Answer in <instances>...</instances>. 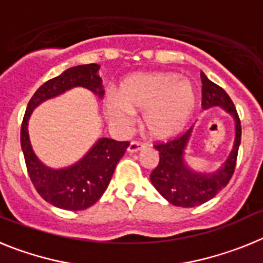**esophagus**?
<instances>
[{"instance_id":"obj_1","label":"esophagus","mask_w":263,"mask_h":263,"mask_svg":"<svg viewBox=\"0 0 263 263\" xmlns=\"http://www.w3.org/2000/svg\"><path fill=\"white\" fill-rule=\"evenodd\" d=\"M145 147H146L145 143L137 142V141H132V142L129 143V146H127V153L133 154V153H138L139 150H142V148Z\"/></svg>"}]
</instances>
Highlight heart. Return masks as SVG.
I'll return each mask as SVG.
<instances>
[{
	"label": "heart",
	"mask_w": 263,
	"mask_h": 263,
	"mask_svg": "<svg viewBox=\"0 0 263 263\" xmlns=\"http://www.w3.org/2000/svg\"><path fill=\"white\" fill-rule=\"evenodd\" d=\"M195 106L194 84L174 72L137 73L122 81L120 93L104 96V110L113 126L126 129L133 122L134 111H143V130L157 141L182 133Z\"/></svg>",
	"instance_id": "1"
}]
</instances>
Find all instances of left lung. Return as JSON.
<instances>
[{
  "mask_svg": "<svg viewBox=\"0 0 263 263\" xmlns=\"http://www.w3.org/2000/svg\"><path fill=\"white\" fill-rule=\"evenodd\" d=\"M200 78L203 83V109L206 110L212 106L224 109L228 115L233 117L236 134L231 154L228 155L221 167H218L213 173L195 171L185 162V150L194 133L195 125H192L182 137L155 145V148L159 152V163L150 175L153 185L168 203L183 208H192L206 203L229 183L234 173L241 143V122L231 97L221 87L206 78L204 72L200 73Z\"/></svg>",
  "mask_w": 263,
  "mask_h": 263,
  "instance_id": "8db88e82",
  "label": "left lung"
}]
</instances>
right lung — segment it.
<instances>
[{
	"mask_svg": "<svg viewBox=\"0 0 263 263\" xmlns=\"http://www.w3.org/2000/svg\"><path fill=\"white\" fill-rule=\"evenodd\" d=\"M96 63L81 64L66 69L62 75L46 81L36 89L27 104L21 127V147L27 173L38 194L47 203L67 211H83L103 196L115 173L118 160L126 152L129 142L99 138L84 157L71 166L52 168L46 166L32 150L29 137V120L32 110L47 100L58 97L72 88H85L104 96L103 80Z\"/></svg>",
	"mask_w": 263,
	"mask_h": 263,
	"instance_id": "add662e5",
	"label": "right lung"
}]
</instances>
